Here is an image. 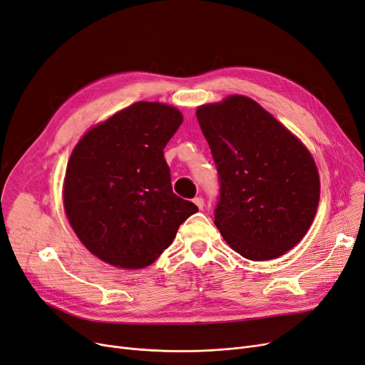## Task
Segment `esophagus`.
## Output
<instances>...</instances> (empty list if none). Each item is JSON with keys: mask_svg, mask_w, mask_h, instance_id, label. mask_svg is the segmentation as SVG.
<instances>
[{"mask_svg": "<svg viewBox=\"0 0 365 365\" xmlns=\"http://www.w3.org/2000/svg\"><path fill=\"white\" fill-rule=\"evenodd\" d=\"M194 204L197 205V207H198L200 210H202V209H204V198L195 197V198H194Z\"/></svg>", "mask_w": 365, "mask_h": 365, "instance_id": "34e87169", "label": "esophagus"}]
</instances>
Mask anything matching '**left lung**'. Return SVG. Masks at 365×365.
Masks as SVG:
<instances>
[{"mask_svg": "<svg viewBox=\"0 0 365 365\" xmlns=\"http://www.w3.org/2000/svg\"><path fill=\"white\" fill-rule=\"evenodd\" d=\"M197 119L217 170L215 225L252 261L292 249L319 204V174L310 152L257 101L232 95L198 107Z\"/></svg>", "mask_w": 365, "mask_h": 365, "instance_id": "8db88e82", "label": "left lung"}]
</instances>
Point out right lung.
Wrapping results in <instances>:
<instances>
[{"instance_id":"1","label":"right lung","mask_w":365,"mask_h":365,"mask_svg":"<svg viewBox=\"0 0 365 365\" xmlns=\"http://www.w3.org/2000/svg\"><path fill=\"white\" fill-rule=\"evenodd\" d=\"M182 113L140 101L89 130L66 171L64 207L81 242L104 262L143 268L198 207L173 192L164 148Z\"/></svg>"}]
</instances>
